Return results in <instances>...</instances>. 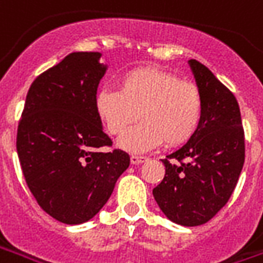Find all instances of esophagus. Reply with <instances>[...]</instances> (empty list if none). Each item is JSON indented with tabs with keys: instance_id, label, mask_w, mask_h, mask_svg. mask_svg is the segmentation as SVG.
I'll list each match as a JSON object with an SVG mask.
<instances>
[{
	"instance_id": "obj_1",
	"label": "esophagus",
	"mask_w": 263,
	"mask_h": 263,
	"mask_svg": "<svg viewBox=\"0 0 263 263\" xmlns=\"http://www.w3.org/2000/svg\"><path fill=\"white\" fill-rule=\"evenodd\" d=\"M146 156H141V155H132L131 156V163L132 164H141L143 161H146Z\"/></svg>"
}]
</instances>
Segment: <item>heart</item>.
Segmentation results:
<instances>
[{
    "instance_id": "b5f03b06",
    "label": "heart",
    "mask_w": 263,
    "mask_h": 263,
    "mask_svg": "<svg viewBox=\"0 0 263 263\" xmlns=\"http://www.w3.org/2000/svg\"><path fill=\"white\" fill-rule=\"evenodd\" d=\"M97 117L111 135H122L120 146L142 152L166 143L181 146L201 125L203 103L195 83L180 81L156 68H135L120 78L118 89H102L95 99Z\"/></svg>"
}]
</instances>
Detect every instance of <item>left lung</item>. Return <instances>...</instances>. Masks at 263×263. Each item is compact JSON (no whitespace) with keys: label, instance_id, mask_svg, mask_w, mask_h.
<instances>
[{"label":"left lung","instance_id":"left-lung-1","mask_svg":"<svg viewBox=\"0 0 263 263\" xmlns=\"http://www.w3.org/2000/svg\"><path fill=\"white\" fill-rule=\"evenodd\" d=\"M203 103L192 139L163 159L166 174L153 196L167 219L194 227L230 199L246 159L244 129L234 95L196 60L188 61Z\"/></svg>","mask_w":263,"mask_h":263}]
</instances>
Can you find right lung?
I'll use <instances>...</instances> for the list:
<instances>
[{"mask_svg": "<svg viewBox=\"0 0 263 263\" xmlns=\"http://www.w3.org/2000/svg\"><path fill=\"white\" fill-rule=\"evenodd\" d=\"M100 52H71L29 89L16 151L29 190L43 211L65 224L96 216L111 196L129 155L111 146L95 108L107 65Z\"/></svg>", "mask_w": 263, "mask_h": 263, "instance_id": "right-lung-1", "label": "right lung"}]
</instances>
